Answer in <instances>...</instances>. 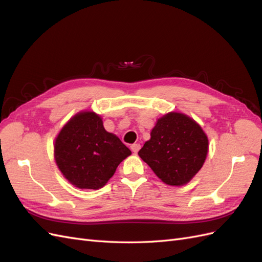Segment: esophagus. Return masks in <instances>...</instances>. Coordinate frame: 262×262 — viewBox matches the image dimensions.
Returning <instances> with one entry per match:
<instances>
[{
	"instance_id": "obj_1",
	"label": "esophagus",
	"mask_w": 262,
	"mask_h": 262,
	"mask_svg": "<svg viewBox=\"0 0 262 262\" xmlns=\"http://www.w3.org/2000/svg\"><path fill=\"white\" fill-rule=\"evenodd\" d=\"M140 147H141V145L140 144H132L131 145V150H132V152L134 153V154H137L138 152H139V149H140Z\"/></svg>"
}]
</instances>
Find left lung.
<instances>
[{"label":"left lung","instance_id":"1","mask_svg":"<svg viewBox=\"0 0 262 262\" xmlns=\"http://www.w3.org/2000/svg\"><path fill=\"white\" fill-rule=\"evenodd\" d=\"M208 150L209 140L200 124L185 114L171 112L157 119L139 156L164 184L180 187L201 169Z\"/></svg>","mask_w":262,"mask_h":262}]
</instances>
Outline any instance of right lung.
I'll return each instance as SVG.
<instances>
[{
	"mask_svg": "<svg viewBox=\"0 0 262 262\" xmlns=\"http://www.w3.org/2000/svg\"><path fill=\"white\" fill-rule=\"evenodd\" d=\"M54 161L64 178L78 189L104 187L120 164L131 155L116 134L107 132L99 115L77 113L54 140Z\"/></svg>",
	"mask_w": 262,
	"mask_h": 262,
	"instance_id": "1",
	"label": "right lung"
}]
</instances>
